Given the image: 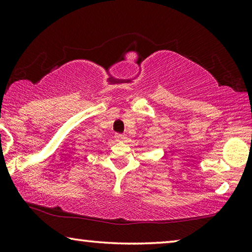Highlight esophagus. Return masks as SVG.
<instances>
[{
  "label": "esophagus",
  "mask_w": 252,
  "mask_h": 252,
  "mask_svg": "<svg viewBox=\"0 0 252 252\" xmlns=\"http://www.w3.org/2000/svg\"><path fill=\"white\" fill-rule=\"evenodd\" d=\"M114 138H116V141H118V142H125L126 140V135L122 134V133H117L116 135H114Z\"/></svg>",
  "instance_id": "esophagus-1"
}]
</instances>
